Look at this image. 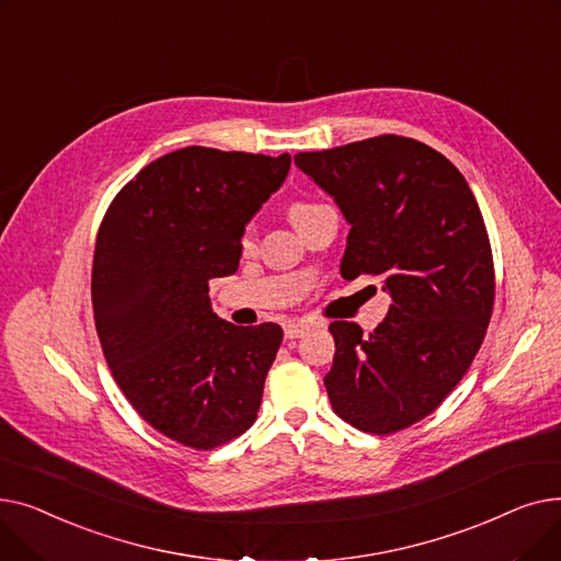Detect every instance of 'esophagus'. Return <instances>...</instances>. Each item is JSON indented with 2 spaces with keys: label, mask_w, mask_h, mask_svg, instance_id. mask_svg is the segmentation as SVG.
Listing matches in <instances>:
<instances>
[{
  "label": "esophagus",
  "mask_w": 561,
  "mask_h": 561,
  "mask_svg": "<svg viewBox=\"0 0 561 561\" xmlns=\"http://www.w3.org/2000/svg\"><path fill=\"white\" fill-rule=\"evenodd\" d=\"M309 322L307 320H293V322H288V325L284 328V336L286 339H298V336H302L305 332H309Z\"/></svg>",
  "instance_id": "obj_1"
}]
</instances>
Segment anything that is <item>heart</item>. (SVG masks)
<instances>
[{"instance_id": "obj_1", "label": "heart", "mask_w": 561, "mask_h": 561, "mask_svg": "<svg viewBox=\"0 0 561 561\" xmlns=\"http://www.w3.org/2000/svg\"><path fill=\"white\" fill-rule=\"evenodd\" d=\"M316 204H311V202H296L290 206V220H296L298 216H302V214H307L309 209H313ZM252 236H254V231H252V227L248 225L245 229H243V236H241V243H243V248H250L252 245Z\"/></svg>"}]
</instances>
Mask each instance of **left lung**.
<instances>
[{"instance_id": "1", "label": "left lung", "mask_w": 561, "mask_h": 561, "mask_svg": "<svg viewBox=\"0 0 561 561\" xmlns=\"http://www.w3.org/2000/svg\"><path fill=\"white\" fill-rule=\"evenodd\" d=\"M352 225L341 275L391 293L370 332L334 320L325 389L336 416L387 436L430 416L484 341L495 271L486 225L463 174L430 145L396 134L296 154Z\"/></svg>"}]
</instances>
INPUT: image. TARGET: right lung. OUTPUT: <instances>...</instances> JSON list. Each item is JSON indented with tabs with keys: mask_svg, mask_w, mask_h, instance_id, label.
<instances>
[{
	"mask_svg": "<svg viewBox=\"0 0 561 561\" xmlns=\"http://www.w3.org/2000/svg\"><path fill=\"white\" fill-rule=\"evenodd\" d=\"M288 168V154L184 147L102 218L91 293L106 364L138 416L186 448L214 450L256 421L284 332L218 318L209 282L239 268L243 229Z\"/></svg>",
	"mask_w": 561,
	"mask_h": 561,
	"instance_id": "right-lung-1",
	"label": "right lung"
}]
</instances>
